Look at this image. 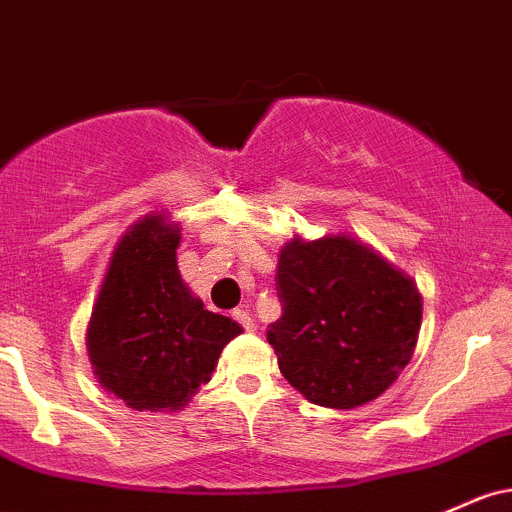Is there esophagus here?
Instances as JSON below:
<instances>
[{
  "label": "esophagus",
  "mask_w": 512,
  "mask_h": 512,
  "mask_svg": "<svg viewBox=\"0 0 512 512\" xmlns=\"http://www.w3.org/2000/svg\"><path fill=\"white\" fill-rule=\"evenodd\" d=\"M233 318L238 320L240 325H243V328L247 330V333H252V330H255V320H252L250 313L243 311V308H235V311H233Z\"/></svg>",
  "instance_id": "1"
}]
</instances>
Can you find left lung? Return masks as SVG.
I'll return each instance as SVG.
<instances>
[{
  "label": "left lung",
  "mask_w": 512,
  "mask_h": 512,
  "mask_svg": "<svg viewBox=\"0 0 512 512\" xmlns=\"http://www.w3.org/2000/svg\"><path fill=\"white\" fill-rule=\"evenodd\" d=\"M282 318L267 340L306 401L352 411L384 393L415 352L423 296L372 245L347 233L301 235L279 250Z\"/></svg>",
  "instance_id": "left-lung-1"
}]
</instances>
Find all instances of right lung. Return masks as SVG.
<instances>
[{
    "mask_svg": "<svg viewBox=\"0 0 512 512\" xmlns=\"http://www.w3.org/2000/svg\"><path fill=\"white\" fill-rule=\"evenodd\" d=\"M179 240L170 213L138 218L111 252L87 325L94 376L133 411H182L243 333L184 284Z\"/></svg>",
    "mask_w": 512,
    "mask_h": 512,
    "instance_id": "obj_1",
    "label": "right lung"
}]
</instances>
